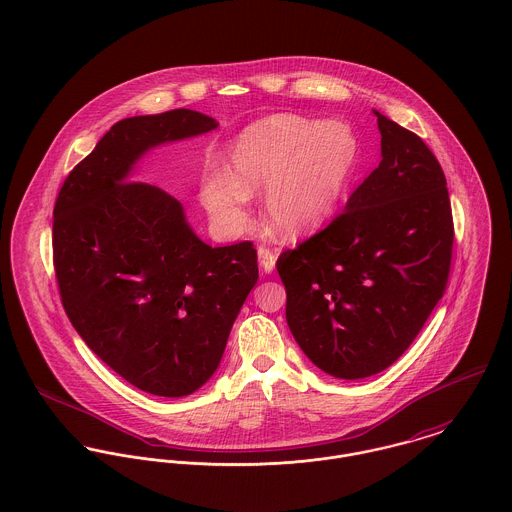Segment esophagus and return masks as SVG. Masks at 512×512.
<instances>
[{
	"mask_svg": "<svg viewBox=\"0 0 512 512\" xmlns=\"http://www.w3.org/2000/svg\"><path fill=\"white\" fill-rule=\"evenodd\" d=\"M259 265H261V269L265 271V273H271L273 269H275V263H277V253L273 251V249H269V247H259Z\"/></svg>",
	"mask_w": 512,
	"mask_h": 512,
	"instance_id": "esophagus-1",
	"label": "esophagus"
}]
</instances>
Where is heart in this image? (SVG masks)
<instances>
[{"label":"heart","mask_w":512,"mask_h":512,"mask_svg":"<svg viewBox=\"0 0 512 512\" xmlns=\"http://www.w3.org/2000/svg\"><path fill=\"white\" fill-rule=\"evenodd\" d=\"M355 161L357 141L345 125L273 115L237 139L229 157L231 180L212 178L204 202L218 224L235 226L247 194L267 188L269 226L284 237H298L332 218Z\"/></svg>","instance_id":"1"}]
</instances>
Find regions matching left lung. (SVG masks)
I'll return each mask as SVG.
<instances>
[{"mask_svg":"<svg viewBox=\"0 0 512 512\" xmlns=\"http://www.w3.org/2000/svg\"><path fill=\"white\" fill-rule=\"evenodd\" d=\"M375 115L379 167L326 228L277 261L294 340L338 379L393 365L444 296L452 265V204L438 159L416 133Z\"/></svg>","mask_w":512,"mask_h":512,"instance_id":"left-lung-1","label":"left lung"}]
</instances>
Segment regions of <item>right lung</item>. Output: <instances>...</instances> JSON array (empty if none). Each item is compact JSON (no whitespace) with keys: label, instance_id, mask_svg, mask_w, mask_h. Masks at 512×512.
I'll list each match as a JSON object with an SVG mask.
<instances>
[{"label":"right lung","instance_id":"right-lung-1","mask_svg":"<svg viewBox=\"0 0 512 512\" xmlns=\"http://www.w3.org/2000/svg\"><path fill=\"white\" fill-rule=\"evenodd\" d=\"M218 127L194 110L117 121L66 176L53 212V265L68 320L119 377L186 397L218 369L259 279L251 241L206 245L180 202L127 180L151 147Z\"/></svg>","mask_w":512,"mask_h":512}]
</instances>
